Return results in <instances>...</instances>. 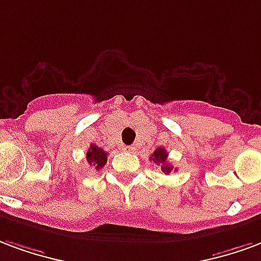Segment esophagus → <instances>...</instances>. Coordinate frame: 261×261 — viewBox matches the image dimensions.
<instances>
[{"mask_svg": "<svg viewBox=\"0 0 261 261\" xmlns=\"http://www.w3.org/2000/svg\"><path fill=\"white\" fill-rule=\"evenodd\" d=\"M123 150H125V151H129V153H133V151H135V147H133V146H123Z\"/></svg>", "mask_w": 261, "mask_h": 261, "instance_id": "obj_1", "label": "esophagus"}]
</instances>
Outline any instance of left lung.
I'll list each match as a JSON object with an SVG mask.
<instances>
[{
    "mask_svg": "<svg viewBox=\"0 0 261 261\" xmlns=\"http://www.w3.org/2000/svg\"><path fill=\"white\" fill-rule=\"evenodd\" d=\"M167 157H168V153H167V150L159 147V149H155V151L151 154L150 160H153L155 164L161 165V171H163L164 174H170L171 171H172V165L168 164V161H167Z\"/></svg>",
    "mask_w": 261,
    "mask_h": 261,
    "instance_id": "8db88e82",
    "label": "left lung"
}]
</instances>
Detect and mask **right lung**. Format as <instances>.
Returning <instances> with one entry per match:
<instances>
[{
  "instance_id": "right-lung-1",
  "label": "right lung",
  "mask_w": 261,
  "mask_h": 261,
  "mask_svg": "<svg viewBox=\"0 0 261 261\" xmlns=\"http://www.w3.org/2000/svg\"><path fill=\"white\" fill-rule=\"evenodd\" d=\"M107 151L100 149L96 144H91L90 149L87 150L86 160L89 165L94 167L96 170H100V168H102L104 165L107 164Z\"/></svg>"
}]
</instances>
